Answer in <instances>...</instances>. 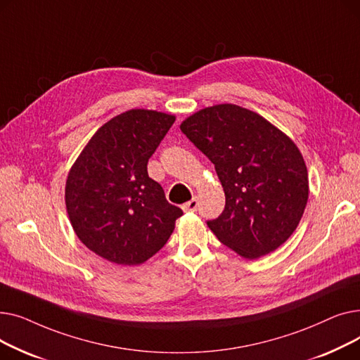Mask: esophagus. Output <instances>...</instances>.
Masks as SVG:
<instances>
[{
	"mask_svg": "<svg viewBox=\"0 0 360 360\" xmlns=\"http://www.w3.org/2000/svg\"><path fill=\"white\" fill-rule=\"evenodd\" d=\"M197 207H198V200L194 197L193 200H190L188 202L182 204V210H184V212H195Z\"/></svg>",
	"mask_w": 360,
	"mask_h": 360,
	"instance_id": "34e87169",
	"label": "esophagus"
}]
</instances>
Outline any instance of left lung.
Segmentation results:
<instances>
[{"label": "left lung", "instance_id": "8db88e82", "mask_svg": "<svg viewBox=\"0 0 360 360\" xmlns=\"http://www.w3.org/2000/svg\"><path fill=\"white\" fill-rule=\"evenodd\" d=\"M181 131L212 160L221 182L224 210L207 221L217 239L247 259L285 243L309 195L307 165L293 140L258 113L232 103L193 113Z\"/></svg>", "mask_w": 360, "mask_h": 360}]
</instances>
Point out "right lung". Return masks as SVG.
Returning <instances> with one entry per match:
<instances>
[{
  "mask_svg": "<svg viewBox=\"0 0 360 360\" xmlns=\"http://www.w3.org/2000/svg\"><path fill=\"white\" fill-rule=\"evenodd\" d=\"M175 122L170 113L129 109L103 124L71 166L65 205L77 238L118 266L160 251L182 210L148 178L147 162Z\"/></svg>",
  "mask_w": 360,
  "mask_h": 360,
  "instance_id": "add662e5",
  "label": "right lung"
}]
</instances>
